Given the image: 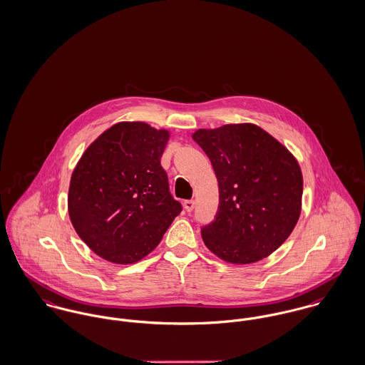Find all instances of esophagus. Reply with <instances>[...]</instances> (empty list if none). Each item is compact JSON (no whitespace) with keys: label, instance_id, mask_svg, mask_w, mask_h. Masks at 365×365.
<instances>
[{"label":"esophagus","instance_id":"34e87169","mask_svg":"<svg viewBox=\"0 0 365 365\" xmlns=\"http://www.w3.org/2000/svg\"><path fill=\"white\" fill-rule=\"evenodd\" d=\"M183 205H185V210H186L187 212H192L193 208H195V201H193V200H186V201L183 202Z\"/></svg>","mask_w":365,"mask_h":365}]
</instances>
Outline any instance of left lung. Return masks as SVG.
I'll return each instance as SVG.
<instances>
[{"instance_id":"1","label":"left lung","mask_w":365,"mask_h":365,"mask_svg":"<svg viewBox=\"0 0 365 365\" xmlns=\"http://www.w3.org/2000/svg\"><path fill=\"white\" fill-rule=\"evenodd\" d=\"M193 140L220 186L215 220L201 229L208 250L242 265L279 249L302 212L303 175L294 155L252 123L198 129Z\"/></svg>"}]
</instances>
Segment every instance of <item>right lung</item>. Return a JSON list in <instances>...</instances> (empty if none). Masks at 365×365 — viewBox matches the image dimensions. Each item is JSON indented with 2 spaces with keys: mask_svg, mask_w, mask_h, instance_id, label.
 <instances>
[{
  "mask_svg": "<svg viewBox=\"0 0 365 365\" xmlns=\"http://www.w3.org/2000/svg\"><path fill=\"white\" fill-rule=\"evenodd\" d=\"M169 132L119 122L84 151L72 172L68 211L84 243L113 264L153 252L182 205L169 193L161 157Z\"/></svg>",
  "mask_w": 365,
  "mask_h": 365,
  "instance_id": "add662e5",
  "label": "right lung"
}]
</instances>
